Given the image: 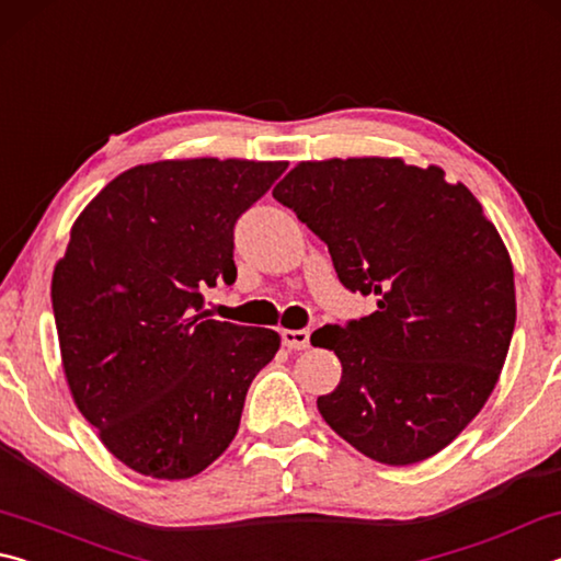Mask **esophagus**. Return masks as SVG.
<instances>
[{
  "mask_svg": "<svg viewBox=\"0 0 561 561\" xmlns=\"http://www.w3.org/2000/svg\"><path fill=\"white\" fill-rule=\"evenodd\" d=\"M282 341H284V346L291 351H304V348H309V331L307 329H282Z\"/></svg>",
  "mask_w": 561,
  "mask_h": 561,
  "instance_id": "1",
  "label": "esophagus"
}]
</instances>
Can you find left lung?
<instances>
[{
	"instance_id": "1",
	"label": "left lung",
	"mask_w": 561,
	"mask_h": 561,
	"mask_svg": "<svg viewBox=\"0 0 561 561\" xmlns=\"http://www.w3.org/2000/svg\"><path fill=\"white\" fill-rule=\"evenodd\" d=\"M272 195L327 242L346 289L376 297L374 314L311 334L341 360L321 417L383 465L440 453L490 398L517 317L512 260L478 197L401 158L307 160Z\"/></svg>"
}]
</instances>
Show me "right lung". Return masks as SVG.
I'll list each match as a JSON object with an SVG mask.
<instances>
[{
	"label": "right lung",
	"instance_id": "right-lung-1",
	"mask_svg": "<svg viewBox=\"0 0 561 561\" xmlns=\"http://www.w3.org/2000/svg\"><path fill=\"white\" fill-rule=\"evenodd\" d=\"M287 163L158 160L113 178L71 227L51 304L73 403L146 478L185 480L227 450L272 329L207 319L237 277L234 222Z\"/></svg>",
	"mask_w": 561,
	"mask_h": 561
}]
</instances>
